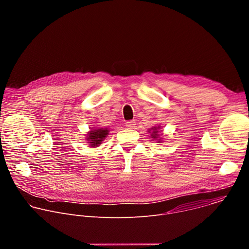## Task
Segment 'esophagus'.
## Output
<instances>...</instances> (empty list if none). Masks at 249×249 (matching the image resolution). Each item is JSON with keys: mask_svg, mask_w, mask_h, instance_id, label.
Listing matches in <instances>:
<instances>
[{"mask_svg": "<svg viewBox=\"0 0 249 249\" xmlns=\"http://www.w3.org/2000/svg\"><path fill=\"white\" fill-rule=\"evenodd\" d=\"M136 125V122L134 120H130V121H127L126 122V127L129 128V129H133Z\"/></svg>", "mask_w": 249, "mask_h": 249, "instance_id": "1", "label": "esophagus"}]
</instances>
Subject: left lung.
<instances>
[{
  "instance_id": "8db88e82",
  "label": "left lung",
  "mask_w": 249,
  "mask_h": 249,
  "mask_svg": "<svg viewBox=\"0 0 249 249\" xmlns=\"http://www.w3.org/2000/svg\"><path fill=\"white\" fill-rule=\"evenodd\" d=\"M148 133H150V137L153 140L158 141V143H162V137L161 136V130H160V126H155L151 129L148 130Z\"/></svg>"
}]
</instances>
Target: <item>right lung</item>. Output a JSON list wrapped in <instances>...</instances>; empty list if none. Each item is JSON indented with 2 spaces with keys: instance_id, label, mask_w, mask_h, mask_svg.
<instances>
[{
  "instance_id": "right-lung-1",
  "label": "right lung",
  "mask_w": 249,
  "mask_h": 249,
  "mask_svg": "<svg viewBox=\"0 0 249 249\" xmlns=\"http://www.w3.org/2000/svg\"><path fill=\"white\" fill-rule=\"evenodd\" d=\"M109 134L108 128H90V130L86 134V140L87 143L90 148H96L100 146V144L103 142V140L107 137Z\"/></svg>"
}]
</instances>
